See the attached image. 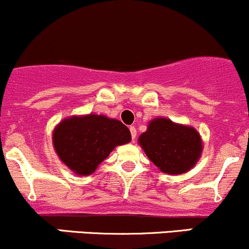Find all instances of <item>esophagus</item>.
<instances>
[{
	"label": "esophagus",
	"mask_w": 249,
	"mask_h": 249,
	"mask_svg": "<svg viewBox=\"0 0 249 249\" xmlns=\"http://www.w3.org/2000/svg\"><path fill=\"white\" fill-rule=\"evenodd\" d=\"M130 132H131L132 140H136V136H137V130L135 126H130Z\"/></svg>",
	"instance_id": "34e87169"
}]
</instances>
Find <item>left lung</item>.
<instances>
[{"instance_id":"1","label":"left lung","mask_w":249,"mask_h":249,"mask_svg":"<svg viewBox=\"0 0 249 249\" xmlns=\"http://www.w3.org/2000/svg\"><path fill=\"white\" fill-rule=\"evenodd\" d=\"M138 142L160 171L171 175L193 168L203 150L200 135L195 127L175 124L167 118L151 120Z\"/></svg>"}]
</instances>
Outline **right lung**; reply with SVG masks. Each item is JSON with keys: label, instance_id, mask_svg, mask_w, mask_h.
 I'll return each mask as SVG.
<instances>
[{"label": "right lung", "instance_id": "right-lung-1", "mask_svg": "<svg viewBox=\"0 0 249 249\" xmlns=\"http://www.w3.org/2000/svg\"><path fill=\"white\" fill-rule=\"evenodd\" d=\"M52 141L65 166L77 175H90L117 145L131 141V133L119 120L90 113L63 119Z\"/></svg>", "mask_w": 249, "mask_h": 249}]
</instances>
